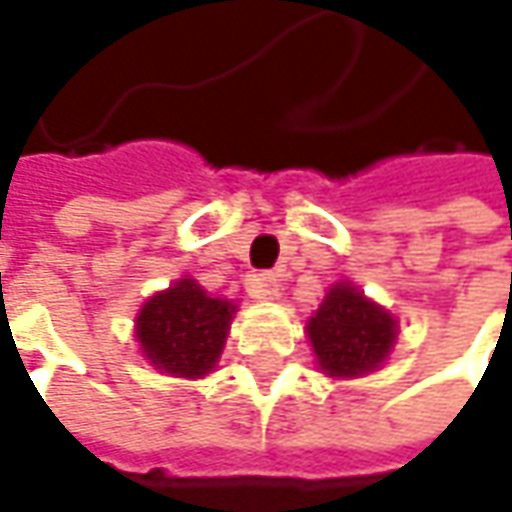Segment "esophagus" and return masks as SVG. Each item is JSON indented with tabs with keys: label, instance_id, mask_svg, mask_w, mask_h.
<instances>
[{
	"label": "esophagus",
	"instance_id": "1",
	"mask_svg": "<svg viewBox=\"0 0 512 512\" xmlns=\"http://www.w3.org/2000/svg\"><path fill=\"white\" fill-rule=\"evenodd\" d=\"M247 293L253 296V299H276L279 296V290H282V279L276 276V273H250L247 276Z\"/></svg>",
	"mask_w": 512,
	"mask_h": 512
}]
</instances>
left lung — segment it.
Wrapping results in <instances>:
<instances>
[{"mask_svg": "<svg viewBox=\"0 0 512 512\" xmlns=\"http://www.w3.org/2000/svg\"><path fill=\"white\" fill-rule=\"evenodd\" d=\"M316 359L330 376H362L376 370L396 342V319L367 302L353 285H336L307 322Z\"/></svg>", "mask_w": 512, "mask_h": 512, "instance_id": "1", "label": "left lung"}]
</instances>
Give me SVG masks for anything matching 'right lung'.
Here are the masks:
<instances>
[{"label":"right lung","mask_w":512,"mask_h":512,"mask_svg":"<svg viewBox=\"0 0 512 512\" xmlns=\"http://www.w3.org/2000/svg\"><path fill=\"white\" fill-rule=\"evenodd\" d=\"M236 307L210 299L193 279L156 293L136 319L142 353L162 373L196 379L213 370L227 339Z\"/></svg>","instance_id":"add662e5"}]
</instances>
